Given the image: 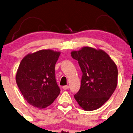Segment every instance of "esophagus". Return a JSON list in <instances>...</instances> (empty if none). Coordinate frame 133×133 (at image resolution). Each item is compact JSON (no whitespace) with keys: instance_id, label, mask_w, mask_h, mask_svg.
I'll return each instance as SVG.
<instances>
[{"instance_id":"1","label":"esophagus","mask_w":133,"mask_h":133,"mask_svg":"<svg viewBox=\"0 0 133 133\" xmlns=\"http://www.w3.org/2000/svg\"><path fill=\"white\" fill-rule=\"evenodd\" d=\"M62 88H63V90H66V89H68V88H69V86H67V85H66V86H64L62 87Z\"/></svg>"}]
</instances>
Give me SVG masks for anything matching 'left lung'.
Listing matches in <instances>:
<instances>
[{"instance_id":"left-lung-1","label":"left lung","mask_w":133,"mask_h":133,"mask_svg":"<svg viewBox=\"0 0 133 133\" xmlns=\"http://www.w3.org/2000/svg\"><path fill=\"white\" fill-rule=\"evenodd\" d=\"M78 60L82 78L79 91L75 99L87 111L102 106L113 94L117 86L118 70L116 64L102 50L83 47L71 53Z\"/></svg>"}]
</instances>
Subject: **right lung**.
Returning a JSON list of instances; mask_svg holds the SVG:
<instances>
[{
    "mask_svg": "<svg viewBox=\"0 0 133 133\" xmlns=\"http://www.w3.org/2000/svg\"><path fill=\"white\" fill-rule=\"evenodd\" d=\"M60 53L41 50L22 59L16 75L19 89L31 105L44 109L53 103L60 92L55 76V65Z\"/></svg>",
    "mask_w": 133,
    "mask_h": 133,
    "instance_id": "right-lung-1",
    "label": "right lung"
}]
</instances>
